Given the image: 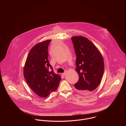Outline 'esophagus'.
Returning a JSON list of instances; mask_svg holds the SVG:
<instances>
[{
	"label": "esophagus",
	"mask_w": 126,
	"mask_h": 126,
	"mask_svg": "<svg viewBox=\"0 0 126 126\" xmlns=\"http://www.w3.org/2000/svg\"><path fill=\"white\" fill-rule=\"evenodd\" d=\"M66 73H67V71H65V72H64V73H62V75L63 76H65L66 75Z\"/></svg>",
	"instance_id": "34e87169"
}]
</instances>
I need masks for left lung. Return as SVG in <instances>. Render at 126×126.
I'll list each match as a JSON object with an SVG mask.
<instances>
[{"label":"left lung","mask_w":126,"mask_h":126,"mask_svg":"<svg viewBox=\"0 0 126 126\" xmlns=\"http://www.w3.org/2000/svg\"><path fill=\"white\" fill-rule=\"evenodd\" d=\"M71 39L77 56L76 70L79 76L75 87L81 94H90L101 82L104 68L102 56L86 37L73 36Z\"/></svg>","instance_id":"left-lung-1"}]
</instances>
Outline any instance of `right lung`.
Listing matches in <instances>:
<instances>
[{"mask_svg":"<svg viewBox=\"0 0 126 126\" xmlns=\"http://www.w3.org/2000/svg\"><path fill=\"white\" fill-rule=\"evenodd\" d=\"M51 40L35 45L30 50L24 68L27 84L38 96L46 98L57 89L61 76L54 72L48 60V46Z\"/></svg>","mask_w":126,"mask_h":126,"instance_id":"add662e5","label":"right lung"}]
</instances>
